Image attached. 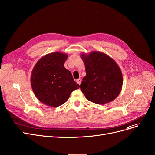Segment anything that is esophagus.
<instances>
[{"instance_id":"esophagus-1","label":"esophagus","mask_w":155,"mask_h":155,"mask_svg":"<svg viewBox=\"0 0 155 155\" xmlns=\"http://www.w3.org/2000/svg\"><path fill=\"white\" fill-rule=\"evenodd\" d=\"M81 81H82V80H81V79H78L76 80V82H77V83H78V84L80 85V84H81Z\"/></svg>"}]
</instances>
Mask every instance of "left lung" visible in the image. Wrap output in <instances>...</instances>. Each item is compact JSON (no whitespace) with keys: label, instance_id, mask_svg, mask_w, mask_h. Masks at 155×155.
I'll return each instance as SVG.
<instances>
[{"label":"left lung","instance_id":"8db88e82","mask_svg":"<svg viewBox=\"0 0 155 155\" xmlns=\"http://www.w3.org/2000/svg\"><path fill=\"white\" fill-rule=\"evenodd\" d=\"M87 75L80 88L85 97L91 102L104 104L114 100L121 92L123 78L114 60L103 52L92 51L82 53Z\"/></svg>","mask_w":155,"mask_h":155}]
</instances>
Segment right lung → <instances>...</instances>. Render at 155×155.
Returning <instances> with one entry per match:
<instances>
[{"label": "right lung", "mask_w": 155, "mask_h": 155, "mask_svg": "<svg viewBox=\"0 0 155 155\" xmlns=\"http://www.w3.org/2000/svg\"><path fill=\"white\" fill-rule=\"evenodd\" d=\"M67 54L49 53L37 61L31 72V82L33 92L41 103L51 107L65 103L79 85L71 72L64 67Z\"/></svg>", "instance_id": "add662e5"}]
</instances>
